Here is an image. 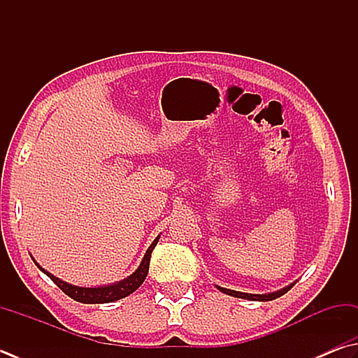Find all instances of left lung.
Returning a JSON list of instances; mask_svg holds the SVG:
<instances>
[{
	"label": "left lung",
	"instance_id": "1",
	"mask_svg": "<svg viewBox=\"0 0 358 358\" xmlns=\"http://www.w3.org/2000/svg\"><path fill=\"white\" fill-rule=\"evenodd\" d=\"M296 284V282H293V284H289L288 287L279 289V292H274V293H268V294H251V293H241V292H235V289H229V288H222V287H218L217 288L220 289V292L226 293V294H231L234 296V298H241V299H249V301H273L275 298H280L282 294H285L288 289H292V287Z\"/></svg>",
	"mask_w": 358,
	"mask_h": 358
}]
</instances>
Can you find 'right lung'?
<instances>
[{
	"instance_id": "right-lung-1",
	"label": "right lung",
	"mask_w": 358,
	"mask_h": 358,
	"mask_svg": "<svg viewBox=\"0 0 358 358\" xmlns=\"http://www.w3.org/2000/svg\"><path fill=\"white\" fill-rule=\"evenodd\" d=\"M159 238H160V235L159 237H156V240L151 243V246L148 248L145 257H143V260H141V263L136 271H134L129 278H126V279L120 280V282H117V284H112V285H103V287H95V288L71 285V284H69V282L60 280L59 278H56V275H52L51 273L46 271V269H43L36 260H34V257H32V260L38 266L40 271H43L46 275H48L54 284L62 289L65 294H69L71 299L83 302V304H107V302H113V301L126 298V296H129L131 293L136 292V289L141 284H143V280L148 275V269H150L151 252H152V249L156 248Z\"/></svg>"
}]
</instances>
